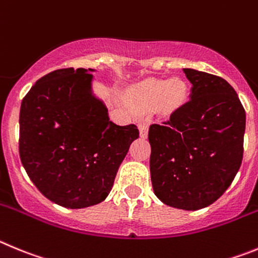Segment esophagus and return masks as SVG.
<instances>
[{
	"instance_id": "esophagus-1",
	"label": "esophagus",
	"mask_w": 258,
	"mask_h": 258,
	"mask_svg": "<svg viewBox=\"0 0 258 258\" xmlns=\"http://www.w3.org/2000/svg\"><path fill=\"white\" fill-rule=\"evenodd\" d=\"M139 130H140L141 138L145 139L146 136H148V131H149V126H148V123H145V122H141V123H139Z\"/></svg>"
}]
</instances>
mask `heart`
<instances>
[{
	"mask_svg": "<svg viewBox=\"0 0 258 258\" xmlns=\"http://www.w3.org/2000/svg\"><path fill=\"white\" fill-rule=\"evenodd\" d=\"M189 96V86L181 78L157 80L148 78L135 85L128 92V101L138 109L158 105L163 113H172L184 105Z\"/></svg>",
	"mask_w": 258,
	"mask_h": 258,
	"instance_id": "obj_1",
	"label": "heart"
}]
</instances>
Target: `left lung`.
Returning a JSON list of instances; mask_svg holds the SVG:
<instances>
[{"mask_svg": "<svg viewBox=\"0 0 258 258\" xmlns=\"http://www.w3.org/2000/svg\"><path fill=\"white\" fill-rule=\"evenodd\" d=\"M190 100L149 128L150 176L164 204L208 207L226 191L243 159L245 112L224 78L185 68Z\"/></svg>", "mask_w": 258, "mask_h": 258, "instance_id": "obj_1", "label": "left lung"}]
</instances>
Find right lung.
Instances as JSON below:
<instances>
[{
  "instance_id": "add662e5",
  "label": "right lung",
  "mask_w": 258,
  "mask_h": 258,
  "mask_svg": "<svg viewBox=\"0 0 258 258\" xmlns=\"http://www.w3.org/2000/svg\"><path fill=\"white\" fill-rule=\"evenodd\" d=\"M95 69H57L39 78L20 106L19 154L37 189L66 208L100 203L112 190L135 124L118 126L92 91Z\"/></svg>"
}]
</instances>
